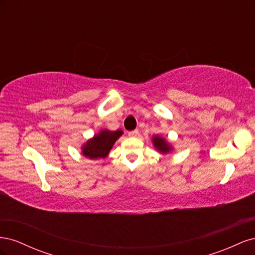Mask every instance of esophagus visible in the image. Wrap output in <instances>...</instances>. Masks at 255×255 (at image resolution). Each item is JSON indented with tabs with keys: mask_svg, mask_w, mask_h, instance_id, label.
<instances>
[{
	"mask_svg": "<svg viewBox=\"0 0 255 255\" xmlns=\"http://www.w3.org/2000/svg\"><path fill=\"white\" fill-rule=\"evenodd\" d=\"M138 134H139V132H138V129H134V130H130V132H128V136L129 137H136Z\"/></svg>",
	"mask_w": 255,
	"mask_h": 255,
	"instance_id": "esophagus-1",
	"label": "esophagus"
}]
</instances>
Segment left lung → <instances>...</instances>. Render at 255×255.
I'll list each match as a JSON object with an SVG mask.
<instances>
[{
    "mask_svg": "<svg viewBox=\"0 0 255 255\" xmlns=\"http://www.w3.org/2000/svg\"><path fill=\"white\" fill-rule=\"evenodd\" d=\"M152 142H153L154 148H155L161 154H167V153H169V152L172 150L171 144L169 143L165 139V138L160 137L158 135H155V136L152 137Z\"/></svg>",
    "mask_w": 255,
    "mask_h": 255,
    "instance_id": "left-lung-1",
    "label": "left lung"
}]
</instances>
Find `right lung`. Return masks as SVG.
Here are the masks:
<instances>
[{
    "label": "right lung",
    "mask_w": 255,
    "mask_h": 255,
    "mask_svg": "<svg viewBox=\"0 0 255 255\" xmlns=\"http://www.w3.org/2000/svg\"><path fill=\"white\" fill-rule=\"evenodd\" d=\"M123 134L121 129L110 130L102 129L99 134L95 135L91 139L84 143L82 153L85 157L90 159L105 158L113 148L116 140Z\"/></svg>",
    "instance_id": "add662e5"
}]
</instances>
